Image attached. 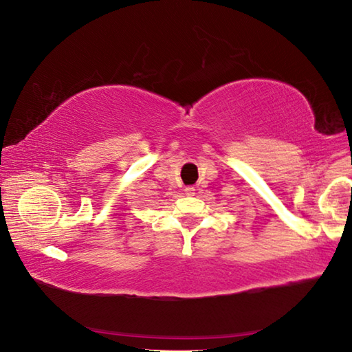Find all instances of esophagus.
Returning a JSON list of instances; mask_svg holds the SVG:
<instances>
[{
	"mask_svg": "<svg viewBox=\"0 0 352 352\" xmlns=\"http://www.w3.org/2000/svg\"><path fill=\"white\" fill-rule=\"evenodd\" d=\"M184 194L189 195V197H192V195L195 194V188L194 186H186V189H184Z\"/></svg>",
	"mask_w": 352,
	"mask_h": 352,
	"instance_id": "1",
	"label": "esophagus"
}]
</instances>
